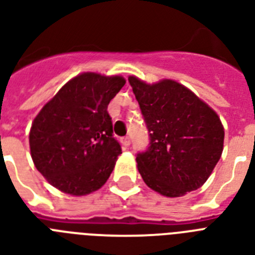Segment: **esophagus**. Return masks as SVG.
Wrapping results in <instances>:
<instances>
[{
	"label": "esophagus",
	"mask_w": 255,
	"mask_h": 255,
	"mask_svg": "<svg viewBox=\"0 0 255 255\" xmlns=\"http://www.w3.org/2000/svg\"><path fill=\"white\" fill-rule=\"evenodd\" d=\"M122 144H123L124 146H128L129 144H131V138L128 137V136H126V137L122 138Z\"/></svg>",
	"instance_id": "esophagus-1"
}]
</instances>
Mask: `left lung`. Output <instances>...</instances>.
Wrapping results in <instances>:
<instances>
[{"label": "left lung", "instance_id": "obj_1", "mask_svg": "<svg viewBox=\"0 0 255 255\" xmlns=\"http://www.w3.org/2000/svg\"><path fill=\"white\" fill-rule=\"evenodd\" d=\"M150 142L136 157L148 187L169 198L202 187L219 162L224 127L206 102L174 80L146 84L129 76Z\"/></svg>", "mask_w": 255, "mask_h": 255}]
</instances>
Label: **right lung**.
Masks as SVG:
<instances>
[{
    "mask_svg": "<svg viewBox=\"0 0 255 255\" xmlns=\"http://www.w3.org/2000/svg\"><path fill=\"white\" fill-rule=\"evenodd\" d=\"M124 84L122 76L81 73L36 115L28 136L31 157L53 187L81 196L106 183L122 153L107 106Z\"/></svg>",
    "mask_w": 255,
    "mask_h": 255,
    "instance_id": "obj_1",
    "label": "right lung"
}]
</instances>
